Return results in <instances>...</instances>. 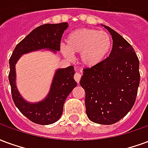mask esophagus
Segmentation results:
<instances>
[{
  "label": "esophagus",
  "mask_w": 148,
  "mask_h": 148,
  "mask_svg": "<svg viewBox=\"0 0 148 148\" xmlns=\"http://www.w3.org/2000/svg\"><path fill=\"white\" fill-rule=\"evenodd\" d=\"M81 77H82V74H79V73H76V74H74V80L77 82V83H79V82H80Z\"/></svg>",
  "instance_id": "1"
}]
</instances>
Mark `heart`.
I'll return each instance as SVG.
<instances>
[{
    "label": "heart",
    "instance_id": "1",
    "mask_svg": "<svg viewBox=\"0 0 148 148\" xmlns=\"http://www.w3.org/2000/svg\"><path fill=\"white\" fill-rule=\"evenodd\" d=\"M112 42L109 33L93 28H79L66 37V47L61 46L60 51L65 58H72V54L81 53L82 64L94 67L101 63L111 51Z\"/></svg>",
    "mask_w": 148,
    "mask_h": 148
}]
</instances>
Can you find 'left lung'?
<instances>
[{
	"label": "left lung",
	"instance_id": "obj_1",
	"mask_svg": "<svg viewBox=\"0 0 148 148\" xmlns=\"http://www.w3.org/2000/svg\"><path fill=\"white\" fill-rule=\"evenodd\" d=\"M101 25L112 36L111 53L99 65L83 70L80 85L86 93L88 118L109 125L124 117L136 101L140 62L129 42L111 27Z\"/></svg>",
	"mask_w": 148,
	"mask_h": 148
}]
</instances>
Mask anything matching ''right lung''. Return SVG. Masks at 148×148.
<instances>
[{"instance_id": "add662e5", "label": "right lung", "mask_w": 148, "mask_h": 148, "mask_svg": "<svg viewBox=\"0 0 148 148\" xmlns=\"http://www.w3.org/2000/svg\"><path fill=\"white\" fill-rule=\"evenodd\" d=\"M67 23L47 24L35 28L18 43L9 59L8 75L12 96L15 105L22 114L34 123L41 125L51 124L59 120L68 95L77 86L74 78V66L58 68L55 72L47 95L37 102L25 100L16 86V64L22 55L31 52L47 50L54 54L60 50V41Z\"/></svg>"}]
</instances>
